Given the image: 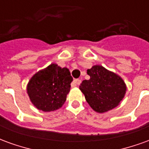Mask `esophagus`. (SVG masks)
Listing matches in <instances>:
<instances>
[{
	"mask_svg": "<svg viewBox=\"0 0 149 149\" xmlns=\"http://www.w3.org/2000/svg\"><path fill=\"white\" fill-rule=\"evenodd\" d=\"M81 80H80V79H76V80H74V81H73V85L74 86H77V85H79V84H81Z\"/></svg>",
	"mask_w": 149,
	"mask_h": 149,
	"instance_id": "esophagus-1",
	"label": "esophagus"
}]
</instances>
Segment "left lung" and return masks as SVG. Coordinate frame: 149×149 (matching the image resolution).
Here are the masks:
<instances>
[{"label":"left lung","instance_id":"left-lung-1","mask_svg":"<svg viewBox=\"0 0 149 149\" xmlns=\"http://www.w3.org/2000/svg\"><path fill=\"white\" fill-rule=\"evenodd\" d=\"M87 73L90 79L82 81L80 89L91 108L97 112H104L117 106L126 91L121 78L100 65L88 69Z\"/></svg>","mask_w":149,"mask_h":149}]
</instances>
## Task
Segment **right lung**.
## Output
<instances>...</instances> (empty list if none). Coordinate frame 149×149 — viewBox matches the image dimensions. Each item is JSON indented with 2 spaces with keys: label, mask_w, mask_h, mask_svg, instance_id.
I'll use <instances>...</instances> for the list:
<instances>
[{
  "label": "right lung",
  "mask_w": 149,
  "mask_h": 149,
  "mask_svg": "<svg viewBox=\"0 0 149 149\" xmlns=\"http://www.w3.org/2000/svg\"><path fill=\"white\" fill-rule=\"evenodd\" d=\"M72 81L68 68L52 64L31 78L27 87L28 94L38 109L54 111L65 102Z\"/></svg>",
  "instance_id": "1"
}]
</instances>
